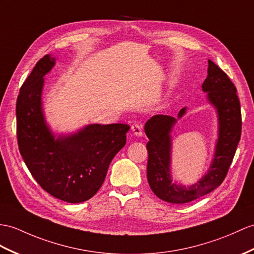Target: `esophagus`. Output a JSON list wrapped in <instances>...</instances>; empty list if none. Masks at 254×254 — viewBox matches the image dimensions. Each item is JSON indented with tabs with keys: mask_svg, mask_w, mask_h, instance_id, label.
Returning <instances> with one entry per match:
<instances>
[{
	"mask_svg": "<svg viewBox=\"0 0 254 254\" xmlns=\"http://www.w3.org/2000/svg\"><path fill=\"white\" fill-rule=\"evenodd\" d=\"M131 131L134 135H137V137H141L142 135V128L138 124H134V125L131 126Z\"/></svg>",
	"mask_w": 254,
	"mask_h": 254,
	"instance_id": "esophagus-1",
	"label": "esophagus"
}]
</instances>
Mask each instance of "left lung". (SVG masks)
<instances>
[{
	"label": "left lung",
	"mask_w": 254,
	"mask_h": 254,
	"mask_svg": "<svg viewBox=\"0 0 254 254\" xmlns=\"http://www.w3.org/2000/svg\"><path fill=\"white\" fill-rule=\"evenodd\" d=\"M208 75L202 91L218 114V139L209 169L195 184L185 187L172 182L171 131L178 120L187 113L181 109L178 119L169 115H154L145 123L148 141L146 177L150 188L158 198L171 203H187L212 191L226 177L241 134V113L237 90L226 73L208 60Z\"/></svg>",
	"instance_id": "left-lung-1"
}]
</instances>
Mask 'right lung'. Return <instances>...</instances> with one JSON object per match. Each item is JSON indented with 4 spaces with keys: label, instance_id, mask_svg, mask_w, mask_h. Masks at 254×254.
Returning a JSON list of instances; mask_svg holds the SVG:
<instances>
[{
    "label": "right lung",
    "instance_id": "1",
    "mask_svg": "<svg viewBox=\"0 0 254 254\" xmlns=\"http://www.w3.org/2000/svg\"><path fill=\"white\" fill-rule=\"evenodd\" d=\"M56 59L46 55L21 86L17 98L19 152L41 188L60 200L78 203L90 199L106 179L114 156L126 144L125 124H89L67 134H56L43 112L44 76Z\"/></svg>",
    "mask_w": 254,
    "mask_h": 254
}]
</instances>
